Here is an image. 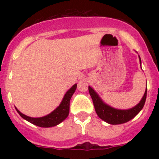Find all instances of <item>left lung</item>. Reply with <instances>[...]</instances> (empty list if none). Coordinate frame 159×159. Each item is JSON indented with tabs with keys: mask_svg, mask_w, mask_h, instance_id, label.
I'll return each mask as SVG.
<instances>
[{
	"mask_svg": "<svg viewBox=\"0 0 159 159\" xmlns=\"http://www.w3.org/2000/svg\"><path fill=\"white\" fill-rule=\"evenodd\" d=\"M139 57L140 64H141V59H140L139 56ZM88 90H89L90 95L92 97L95 110L98 116L106 123L112 125L125 123L135 117L143 108V106L145 104L146 99H147V89H146L143 98L137 105L130 109L121 110V109L114 108L110 105L107 104L106 102L102 100L99 95L97 94V92L92 87H88Z\"/></svg>",
	"mask_w": 159,
	"mask_h": 159,
	"instance_id": "left-lung-1",
	"label": "left lung"
}]
</instances>
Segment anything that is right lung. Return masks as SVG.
<instances>
[{
	"label": "right lung",
	"mask_w": 159,
	"mask_h": 159,
	"mask_svg": "<svg viewBox=\"0 0 159 159\" xmlns=\"http://www.w3.org/2000/svg\"><path fill=\"white\" fill-rule=\"evenodd\" d=\"M77 84H74L71 88L65 93L62 101L60 103L58 107L55 109L53 111L43 117L39 118H32L29 116H25L23 113L20 111L17 108H16V111L19 113V115L23 118L24 119L27 120L29 123L38 126L40 127H52L57 126L60 123H62L64 119L68 116L69 114V105H70V99L73 95L75 91L76 90Z\"/></svg>",
	"instance_id": "obj_1"
}]
</instances>
